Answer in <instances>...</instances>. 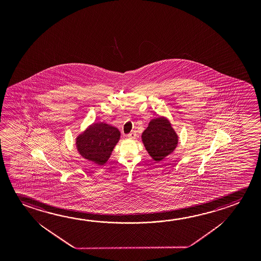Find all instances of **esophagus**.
<instances>
[{"label": "esophagus", "mask_w": 261, "mask_h": 261, "mask_svg": "<svg viewBox=\"0 0 261 261\" xmlns=\"http://www.w3.org/2000/svg\"><path fill=\"white\" fill-rule=\"evenodd\" d=\"M127 137L130 138V139H135L136 137H137V133L136 132H131L129 133L128 135H127Z\"/></svg>", "instance_id": "34e87169"}]
</instances>
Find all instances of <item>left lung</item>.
Here are the masks:
<instances>
[{
    "instance_id": "1",
    "label": "left lung",
    "mask_w": 261,
    "mask_h": 261,
    "mask_svg": "<svg viewBox=\"0 0 261 261\" xmlns=\"http://www.w3.org/2000/svg\"><path fill=\"white\" fill-rule=\"evenodd\" d=\"M145 149L155 161H161L171 154L177 145V136L168 120L158 117L152 120L142 134Z\"/></svg>"
}]
</instances>
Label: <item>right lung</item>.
I'll list each match as a JSON object with an SVG mask.
<instances>
[{"mask_svg":"<svg viewBox=\"0 0 261 261\" xmlns=\"http://www.w3.org/2000/svg\"><path fill=\"white\" fill-rule=\"evenodd\" d=\"M118 129L106 123H97L77 137V149L83 158L97 165H103L119 140Z\"/></svg>","mask_w":261,"mask_h":261,"instance_id":"add662e5","label":"right lung"}]
</instances>
